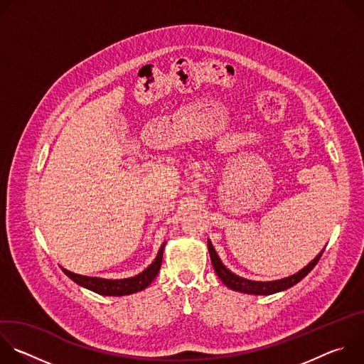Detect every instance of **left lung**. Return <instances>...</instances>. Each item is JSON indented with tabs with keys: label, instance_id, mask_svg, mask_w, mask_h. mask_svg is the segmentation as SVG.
Returning <instances> with one entry per match:
<instances>
[{
	"label": "left lung",
	"instance_id": "obj_1",
	"mask_svg": "<svg viewBox=\"0 0 364 364\" xmlns=\"http://www.w3.org/2000/svg\"><path fill=\"white\" fill-rule=\"evenodd\" d=\"M207 246H209V253H210V259H212V265L218 274V277L222 279V282L233 289V291H239V292H245V294H253V295H271L275 292H281L285 291L291 287H294L295 284H298L302 278H305L308 275V272L313 271V268L318 264L320 257L324 252V249L311 261L305 268H302L299 272L284 278V279H278V281H269V282H259V281H250L242 277H237L236 274H233L232 271H229L220 261V257L218 256L213 245L210 240H207Z\"/></svg>",
	"mask_w": 364,
	"mask_h": 364
}]
</instances>
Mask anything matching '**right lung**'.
Returning a JSON list of instances; mask_svg holds the SVG:
<instances>
[{
    "label": "right lung",
    "mask_w": 364,
    "mask_h": 364,
    "mask_svg": "<svg viewBox=\"0 0 364 364\" xmlns=\"http://www.w3.org/2000/svg\"><path fill=\"white\" fill-rule=\"evenodd\" d=\"M166 242L161 245L157 257L154 259V262L144 269L141 274L132 277V278H125V279H103V278H93V277H85V275H77L73 274L65 268L63 272L77 285L85 287L99 295H108V296H122V295H129L135 294L138 291L145 289L154 278L159 275V271L161 268L163 262V252H164Z\"/></svg>",
    "instance_id": "right-lung-1"
}]
</instances>
